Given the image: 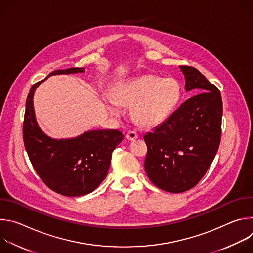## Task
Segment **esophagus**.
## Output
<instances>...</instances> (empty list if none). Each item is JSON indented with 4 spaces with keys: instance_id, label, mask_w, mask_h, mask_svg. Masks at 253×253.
Wrapping results in <instances>:
<instances>
[{
    "instance_id": "34e87169",
    "label": "esophagus",
    "mask_w": 253,
    "mask_h": 253,
    "mask_svg": "<svg viewBox=\"0 0 253 253\" xmlns=\"http://www.w3.org/2000/svg\"><path fill=\"white\" fill-rule=\"evenodd\" d=\"M137 138H138V135H137V133L134 132V131H129V132H127V134H126V139L129 140V141H134V140L137 139Z\"/></svg>"
}]
</instances>
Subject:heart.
Here are the masks:
<instances>
[{
    "label": "heart",
    "instance_id": "1",
    "mask_svg": "<svg viewBox=\"0 0 253 253\" xmlns=\"http://www.w3.org/2000/svg\"><path fill=\"white\" fill-rule=\"evenodd\" d=\"M180 94L181 89L175 79L146 75L120 84L114 97L105 98V105L112 113H118L120 106L132 107L134 122L140 127L151 128L171 114Z\"/></svg>",
    "mask_w": 253,
    "mask_h": 253
}]
</instances>
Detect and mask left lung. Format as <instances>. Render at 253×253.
Wrapping results in <instances>:
<instances>
[{"instance_id": "obj_1", "label": "left lung", "mask_w": 253, "mask_h": 253, "mask_svg": "<svg viewBox=\"0 0 253 253\" xmlns=\"http://www.w3.org/2000/svg\"><path fill=\"white\" fill-rule=\"evenodd\" d=\"M179 67L186 91L198 94L144 136L147 176L155 186L171 193L193 188L205 175L220 144L223 110L217 87L194 67Z\"/></svg>"}]
</instances>
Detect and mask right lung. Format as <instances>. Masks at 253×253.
I'll return each instance as SVG.
<instances>
[{"label": "right lung", "mask_w": 253, "mask_h": 253, "mask_svg": "<svg viewBox=\"0 0 253 253\" xmlns=\"http://www.w3.org/2000/svg\"><path fill=\"white\" fill-rule=\"evenodd\" d=\"M84 71V68L56 70L49 76ZM44 80L35 83L27 97L23 124L26 151L35 171L51 190L69 197L86 195L107 176L112 152L123 140V134L118 130H97L63 140L45 135L36 121L33 107L34 92Z\"/></svg>", "instance_id": "1"}]
</instances>
